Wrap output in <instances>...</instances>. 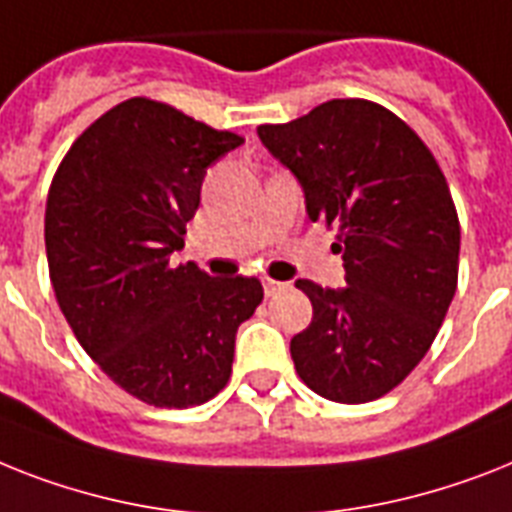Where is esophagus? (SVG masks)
Returning <instances> with one entry per match:
<instances>
[{
	"label": "esophagus",
	"instance_id": "esophagus-1",
	"mask_svg": "<svg viewBox=\"0 0 512 512\" xmlns=\"http://www.w3.org/2000/svg\"><path fill=\"white\" fill-rule=\"evenodd\" d=\"M286 286H289V284H284V281H273V278H263V289H265V294H268V297H273V294H278V292H284Z\"/></svg>",
	"mask_w": 512,
	"mask_h": 512
}]
</instances>
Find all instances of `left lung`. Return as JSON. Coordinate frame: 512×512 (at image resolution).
<instances>
[{
    "label": "left lung",
    "instance_id": "obj_1",
    "mask_svg": "<svg viewBox=\"0 0 512 512\" xmlns=\"http://www.w3.org/2000/svg\"><path fill=\"white\" fill-rule=\"evenodd\" d=\"M257 136L297 176L310 220L336 228L347 270L344 289L297 281L313 321L292 339L294 368L331 402L378 400L431 350L458 289L447 178L421 136L368 99H331Z\"/></svg>",
    "mask_w": 512,
    "mask_h": 512
}]
</instances>
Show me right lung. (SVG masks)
Here are the masks:
<instances>
[{
  "instance_id": "right-lung-1",
  "label": "right lung",
  "mask_w": 512,
  "mask_h": 512,
  "mask_svg": "<svg viewBox=\"0 0 512 512\" xmlns=\"http://www.w3.org/2000/svg\"><path fill=\"white\" fill-rule=\"evenodd\" d=\"M242 136L131 97L91 123L47 194L54 297L86 355L155 407L184 410L228 384L236 331L263 302L257 278H210L184 249L207 168Z\"/></svg>"
}]
</instances>
